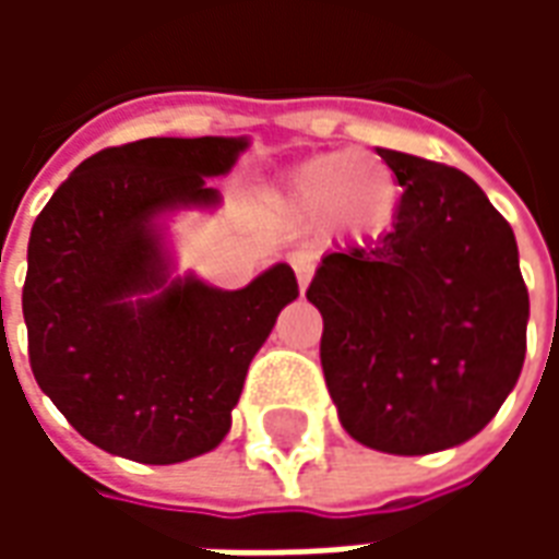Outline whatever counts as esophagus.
Segmentation results:
<instances>
[{"label":"esophagus","instance_id":"esophagus-1","mask_svg":"<svg viewBox=\"0 0 559 559\" xmlns=\"http://www.w3.org/2000/svg\"><path fill=\"white\" fill-rule=\"evenodd\" d=\"M290 263L293 269H296V278H299V290L305 293L308 281H311V275H314V260H311L308 254H293Z\"/></svg>","mask_w":559,"mask_h":559}]
</instances>
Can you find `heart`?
Instances as JSON below:
<instances>
[{
	"mask_svg": "<svg viewBox=\"0 0 559 559\" xmlns=\"http://www.w3.org/2000/svg\"><path fill=\"white\" fill-rule=\"evenodd\" d=\"M401 185L395 170L359 152H323L296 167L284 203L296 218H323L332 233L377 236L395 218Z\"/></svg>",
	"mask_w": 559,
	"mask_h": 559,
	"instance_id": "1",
	"label": "heart"
}]
</instances>
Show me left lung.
<instances>
[{"label": "left lung", "instance_id": "left-lung-1", "mask_svg": "<svg viewBox=\"0 0 559 559\" xmlns=\"http://www.w3.org/2000/svg\"><path fill=\"white\" fill-rule=\"evenodd\" d=\"M404 188L371 245L320 260L308 302L320 362L353 440L431 455L488 425L527 353L530 296L509 221L467 173L377 148Z\"/></svg>", "mask_w": 559, "mask_h": 559}]
</instances>
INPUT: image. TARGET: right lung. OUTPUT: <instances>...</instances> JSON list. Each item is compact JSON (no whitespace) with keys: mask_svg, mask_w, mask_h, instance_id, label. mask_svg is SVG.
<instances>
[{"mask_svg":"<svg viewBox=\"0 0 559 559\" xmlns=\"http://www.w3.org/2000/svg\"><path fill=\"white\" fill-rule=\"evenodd\" d=\"M248 138H148L104 148L32 224L23 320L32 374L90 443L179 464L227 437L248 365L299 296L287 263L242 290L173 275L170 218L218 209L209 179Z\"/></svg>","mask_w":559,"mask_h":559,"instance_id":"right-lung-1","label":"right lung"}]
</instances>
